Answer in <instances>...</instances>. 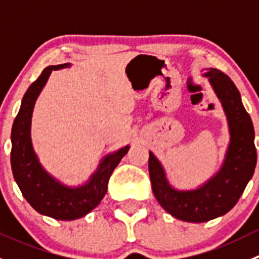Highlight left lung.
I'll use <instances>...</instances> for the list:
<instances>
[{
  "label": "left lung",
  "instance_id": "8db88e82",
  "mask_svg": "<svg viewBox=\"0 0 259 259\" xmlns=\"http://www.w3.org/2000/svg\"><path fill=\"white\" fill-rule=\"evenodd\" d=\"M204 76L209 79L223 105L231 134L218 173L198 189L177 190L168 183L160 161L149 151V174L156 200L169 214L190 223H203L228 213L241 198L257 164L254 129L238 89L229 76L217 69H209Z\"/></svg>",
  "mask_w": 259,
  "mask_h": 259
}]
</instances>
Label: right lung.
<instances>
[{"instance_id": "obj_1", "label": "right lung", "mask_w": 259, "mask_h": 259, "mask_svg": "<svg viewBox=\"0 0 259 259\" xmlns=\"http://www.w3.org/2000/svg\"><path fill=\"white\" fill-rule=\"evenodd\" d=\"M69 65L48 66L37 80L31 83L23 95L11 133L12 173L21 193L36 211L59 221H74L85 217L89 211L98 207L108 192L111 173L129 150V145H126L106 155L89 182L76 188L61 184L42 168L31 143L33 106L52 70L67 67Z\"/></svg>"}]
</instances>
